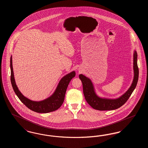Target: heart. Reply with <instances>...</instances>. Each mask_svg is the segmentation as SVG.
I'll use <instances>...</instances> for the list:
<instances>
[{
    "mask_svg": "<svg viewBox=\"0 0 148 148\" xmlns=\"http://www.w3.org/2000/svg\"><path fill=\"white\" fill-rule=\"evenodd\" d=\"M62 50H63V51H64V53H66V52H65V51H64V50H63V49H62ZM60 68H62V66H60Z\"/></svg>",
    "mask_w": 148,
    "mask_h": 148,
    "instance_id": "1",
    "label": "heart"
}]
</instances>
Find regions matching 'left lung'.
I'll return each mask as SVG.
<instances>
[{
    "mask_svg": "<svg viewBox=\"0 0 148 148\" xmlns=\"http://www.w3.org/2000/svg\"><path fill=\"white\" fill-rule=\"evenodd\" d=\"M10 69L11 75L10 80L12 87L15 93L20 99L21 102L29 109L36 113H47L51 112L57 110L63 103L65 94L66 90L68 85L70 83L72 78L75 77V73L73 71L64 77L60 81L56 92L50 97L42 101H35L30 100L25 97L18 89L15 84L14 79V73L12 65V58H10Z\"/></svg>",
    "mask_w": 148,
    "mask_h": 148,
    "instance_id": "8db88e82",
    "label": "left lung"
}]
</instances>
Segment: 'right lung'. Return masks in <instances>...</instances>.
Listing matches in <instances>:
<instances>
[{"label": "right lung", "instance_id": "right-lung-1", "mask_svg": "<svg viewBox=\"0 0 148 148\" xmlns=\"http://www.w3.org/2000/svg\"><path fill=\"white\" fill-rule=\"evenodd\" d=\"M134 77L132 86L124 95L115 100L105 99L98 97L95 94L92 81L83 74L79 75L83 84L85 99L87 103L94 109L98 110H115L123 106L134 91L139 77V69L137 64V54H134Z\"/></svg>", "mask_w": 148, "mask_h": 148}]
</instances>
